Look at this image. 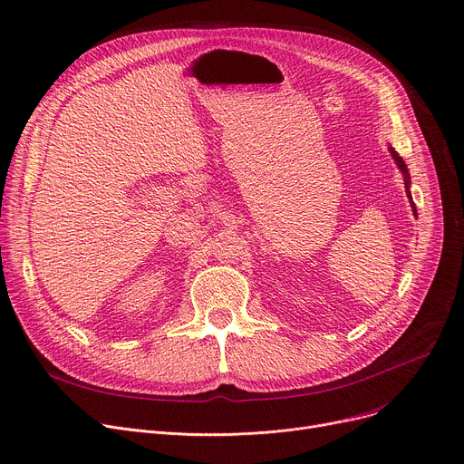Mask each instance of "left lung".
Returning <instances> with one entry per match:
<instances>
[{
	"instance_id": "1",
	"label": "left lung",
	"mask_w": 464,
	"mask_h": 464,
	"mask_svg": "<svg viewBox=\"0 0 464 464\" xmlns=\"http://www.w3.org/2000/svg\"><path fill=\"white\" fill-rule=\"evenodd\" d=\"M389 152H392V156H393V160H395V163H397V167L401 169V173H402V177H404V186H406V195H408V199H410V203H411V210H413V214H418V210H416V203L411 201V193H410V173H408V167H406V163H404V160L392 149V146H389Z\"/></svg>"
}]
</instances>
